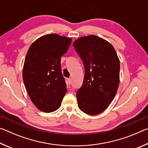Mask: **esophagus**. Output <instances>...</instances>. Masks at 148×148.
Instances as JSON below:
<instances>
[{"instance_id":"34e87169","label":"esophagus","mask_w":148,"mask_h":148,"mask_svg":"<svg viewBox=\"0 0 148 148\" xmlns=\"http://www.w3.org/2000/svg\"><path fill=\"white\" fill-rule=\"evenodd\" d=\"M71 83H72V81L71 78H69L67 79V85H68V86H70V85L71 84Z\"/></svg>"}]
</instances>
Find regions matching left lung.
Segmentation results:
<instances>
[{
	"label": "left lung",
	"instance_id": "8db88e82",
	"mask_svg": "<svg viewBox=\"0 0 148 148\" xmlns=\"http://www.w3.org/2000/svg\"><path fill=\"white\" fill-rule=\"evenodd\" d=\"M85 66L84 83L76 93L79 108L92 116L104 111L113 101L119 84L120 62L114 46L95 35L73 42Z\"/></svg>",
	"mask_w": 148,
	"mask_h": 148
}]
</instances>
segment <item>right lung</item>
<instances>
[{
	"mask_svg": "<svg viewBox=\"0 0 148 148\" xmlns=\"http://www.w3.org/2000/svg\"><path fill=\"white\" fill-rule=\"evenodd\" d=\"M71 42V38L50 34L40 37L29 47L23 64V79L30 99L40 111L49 113L61 106L66 92L61 58Z\"/></svg>",
	"mask_w": 148,
	"mask_h": 148,
	"instance_id": "obj_1",
	"label": "right lung"
}]
</instances>
